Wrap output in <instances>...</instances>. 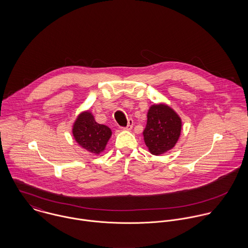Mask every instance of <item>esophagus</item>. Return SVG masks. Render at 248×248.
Returning a JSON list of instances; mask_svg holds the SVG:
<instances>
[{"label": "esophagus", "mask_w": 248, "mask_h": 248, "mask_svg": "<svg viewBox=\"0 0 248 248\" xmlns=\"http://www.w3.org/2000/svg\"><path fill=\"white\" fill-rule=\"evenodd\" d=\"M133 125H134V121H133V119H129V120H128V124H127V126H126V127H124L123 129H124V130H126V131H130V130H132Z\"/></svg>", "instance_id": "34e87169"}]
</instances>
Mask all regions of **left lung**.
Masks as SVG:
<instances>
[{"label": "left lung", "instance_id": "obj_1", "mask_svg": "<svg viewBox=\"0 0 248 248\" xmlns=\"http://www.w3.org/2000/svg\"><path fill=\"white\" fill-rule=\"evenodd\" d=\"M147 118L143 137L150 153L159 155L173 149L181 132V119L177 112L165 104L153 105Z\"/></svg>", "mask_w": 248, "mask_h": 248}]
</instances>
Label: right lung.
Wrapping results in <instances>:
<instances>
[{
  "label": "right lung",
  "instance_id": "1",
  "mask_svg": "<svg viewBox=\"0 0 248 248\" xmlns=\"http://www.w3.org/2000/svg\"><path fill=\"white\" fill-rule=\"evenodd\" d=\"M72 134L75 141L92 154L98 155L105 150L111 131L106 125L98 124L92 112L84 111L76 118Z\"/></svg>",
  "mask_w": 248,
  "mask_h": 248
}]
</instances>
